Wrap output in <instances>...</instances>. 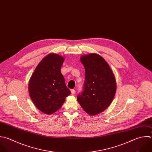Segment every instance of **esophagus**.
<instances>
[{
    "mask_svg": "<svg viewBox=\"0 0 152 152\" xmlns=\"http://www.w3.org/2000/svg\"><path fill=\"white\" fill-rule=\"evenodd\" d=\"M71 94H74L75 93V90H74V89H72V90H71Z\"/></svg>",
    "mask_w": 152,
    "mask_h": 152,
    "instance_id": "34e87169",
    "label": "esophagus"
}]
</instances>
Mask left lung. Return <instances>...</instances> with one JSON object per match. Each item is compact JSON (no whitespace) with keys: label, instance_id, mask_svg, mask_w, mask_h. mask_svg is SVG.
<instances>
[{"label":"left lung","instance_id":"left-lung-1","mask_svg":"<svg viewBox=\"0 0 152 152\" xmlns=\"http://www.w3.org/2000/svg\"><path fill=\"white\" fill-rule=\"evenodd\" d=\"M80 61L85 69V81L77 100L87 113L95 115L112 102L116 90L115 77L108 64L98 54L82 56Z\"/></svg>","mask_w":152,"mask_h":152}]
</instances>
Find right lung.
Here are the masks:
<instances>
[{
  "instance_id": "right-lung-1",
  "label": "right lung",
  "mask_w": 152,
  "mask_h": 152,
  "mask_svg": "<svg viewBox=\"0 0 152 152\" xmlns=\"http://www.w3.org/2000/svg\"><path fill=\"white\" fill-rule=\"evenodd\" d=\"M64 61L58 54L48 55L37 66L29 81L33 102L39 110L48 115L60 109L71 93L61 72Z\"/></svg>"
}]
</instances>
